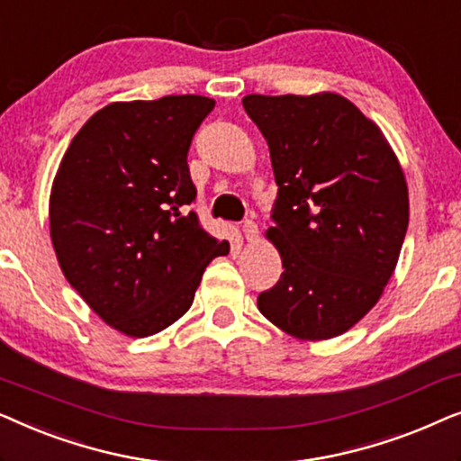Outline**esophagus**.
<instances>
[{
	"mask_svg": "<svg viewBox=\"0 0 461 461\" xmlns=\"http://www.w3.org/2000/svg\"><path fill=\"white\" fill-rule=\"evenodd\" d=\"M241 229H243V235H245V239H248L249 243L258 241V224L254 222V220H245Z\"/></svg>",
	"mask_w": 461,
	"mask_h": 461,
	"instance_id": "obj_1",
	"label": "esophagus"
}]
</instances>
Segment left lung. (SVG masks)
Masks as SVG:
<instances>
[{
  "instance_id": "8db88e82",
  "label": "left lung",
  "mask_w": 461,
  "mask_h": 461,
  "mask_svg": "<svg viewBox=\"0 0 461 461\" xmlns=\"http://www.w3.org/2000/svg\"><path fill=\"white\" fill-rule=\"evenodd\" d=\"M279 193L267 237L283 273L258 295L270 323L330 339L358 323L394 273L409 224L405 174L380 128L333 92L249 94Z\"/></svg>"
}]
</instances>
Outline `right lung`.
I'll list each match as a JSON object with an SVG mask.
<instances>
[{
	"mask_svg": "<svg viewBox=\"0 0 461 461\" xmlns=\"http://www.w3.org/2000/svg\"><path fill=\"white\" fill-rule=\"evenodd\" d=\"M213 100L163 96L113 103L87 119L50 194V237L67 281L130 338H147L193 304L201 276L229 241L194 212L186 155Z\"/></svg>",
	"mask_w": 461,
	"mask_h": 461,
	"instance_id": "obj_1",
	"label": "right lung"
}]
</instances>
